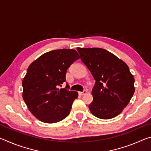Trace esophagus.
<instances>
[{
  "label": "esophagus",
  "instance_id": "obj_1",
  "mask_svg": "<svg viewBox=\"0 0 151 151\" xmlns=\"http://www.w3.org/2000/svg\"><path fill=\"white\" fill-rule=\"evenodd\" d=\"M86 93V91H83V92H79L78 93V94H80V95H84V94H85Z\"/></svg>",
  "mask_w": 151,
  "mask_h": 151
}]
</instances>
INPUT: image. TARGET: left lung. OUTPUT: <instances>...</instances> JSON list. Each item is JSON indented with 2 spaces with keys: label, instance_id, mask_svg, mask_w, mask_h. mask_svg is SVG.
Segmentation results:
<instances>
[{
  "label": "left lung",
  "instance_id": "8db88e82",
  "mask_svg": "<svg viewBox=\"0 0 151 151\" xmlns=\"http://www.w3.org/2000/svg\"><path fill=\"white\" fill-rule=\"evenodd\" d=\"M81 59L90 70L95 84L91 113L101 119H110L121 113L134 93V78L123 61L101 48H76Z\"/></svg>",
  "mask_w": 151,
  "mask_h": 151
}]
</instances>
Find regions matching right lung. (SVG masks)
Listing matches in <instances>:
<instances>
[{
  "instance_id": "right-lung-1",
  "label": "right lung",
  "mask_w": 151,
  "mask_h": 151,
  "mask_svg": "<svg viewBox=\"0 0 151 151\" xmlns=\"http://www.w3.org/2000/svg\"><path fill=\"white\" fill-rule=\"evenodd\" d=\"M79 58L74 49L51 50L30 64L22 81V98L36 118L46 123H55L70 113L78 93L60 88L66 81V70Z\"/></svg>"
}]
</instances>
